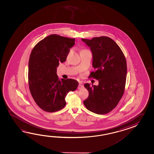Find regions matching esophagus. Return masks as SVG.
I'll return each mask as SVG.
<instances>
[{
	"label": "esophagus",
	"mask_w": 154,
	"mask_h": 154,
	"mask_svg": "<svg viewBox=\"0 0 154 154\" xmlns=\"http://www.w3.org/2000/svg\"><path fill=\"white\" fill-rule=\"evenodd\" d=\"M83 88H84V85H82V83H79L78 86L79 90H81V89Z\"/></svg>",
	"instance_id": "1"
}]
</instances>
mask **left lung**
<instances>
[{"mask_svg":"<svg viewBox=\"0 0 154 154\" xmlns=\"http://www.w3.org/2000/svg\"><path fill=\"white\" fill-rule=\"evenodd\" d=\"M82 41L92 54L95 72L89 77L98 80V85L86 83L88 96L84 104L90 111L98 115L108 113L117 106L124 92L127 72L125 55L118 45L106 36Z\"/></svg>","mask_w":154,"mask_h":154,"instance_id":"8db88e82","label":"left lung"}]
</instances>
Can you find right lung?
I'll use <instances>...</instances> for the list:
<instances>
[{
    "label": "right lung",
    "instance_id": "add662e5",
    "mask_svg": "<svg viewBox=\"0 0 154 154\" xmlns=\"http://www.w3.org/2000/svg\"><path fill=\"white\" fill-rule=\"evenodd\" d=\"M75 38L51 35L33 48L29 62V91L36 104L45 111H58L66 106V96L78 86L75 80H59L57 68L64 62Z\"/></svg>",
    "mask_w": 154,
    "mask_h": 154
}]
</instances>
